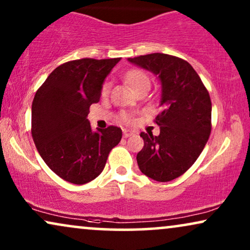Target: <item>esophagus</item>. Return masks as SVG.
<instances>
[{"label":"esophagus","instance_id":"esophagus-1","mask_svg":"<svg viewBox=\"0 0 250 250\" xmlns=\"http://www.w3.org/2000/svg\"><path fill=\"white\" fill-rule=\"evenodd\" d=\"M131 135H134V131L129 130V129H123V137L127 138V137H129V136H131Z\"/></svg>","mask_w":250,"mask_h":250}]
</instances>
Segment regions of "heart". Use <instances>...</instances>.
Wrapping results in <instances>:
<instances>
[{"label":"heart","mask_w":250,"mask_h":250,"mask_svg":"<svg viewBox=\"0 0 250 250\" xmlns=\"http://www.w3.org/2000/svg\"><path fill=\"white\" fill-rule=\"evenodd\" d=\"M125 81H127L128 83L131 85L134 90H136L137 87L142 86V85L150 84V78H148V76L145 74L144 71L138 70V69L128 71L127 74H125ZM108 92H109V83H105L103 85L102 94H103V96H107ZM122 120L125 122H127V123L131 121L130 116H128L127 114L122 115Z\"/></svg>","instance_id":"obj_1"}]
</instances>
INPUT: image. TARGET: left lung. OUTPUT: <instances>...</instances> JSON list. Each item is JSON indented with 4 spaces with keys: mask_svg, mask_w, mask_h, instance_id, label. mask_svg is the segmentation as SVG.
Wrapping results in <instances>:
<instances>
[{
    "mask_svg": "<svg viewBox=\"0 0 250 250\" xmlns=\"http://www.w3.org/2000/svg\"><path fill=\"white\" fill-rule=\"evenodd\" d=\"M151 71L162 84L156 123L160 134L141 132L144 146L137 153L141 172L159 182L172 181L190 168L211 132V99L200 76L185 60L162 53L129 58Z\"/></svg>",
    "mask_w": 250,
    "mask_h": 250,
    "instance_id": "obj_1",
    "label": "left lung"
}]
</instances>
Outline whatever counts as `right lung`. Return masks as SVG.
Wrapping results in <instances>:
<instances>
[{
    "label": "right lung",
    "instance_id": "obj_1",
    "mask_svg": "<svg viewBox=\"0 0 250 250\" xmlns=\"http://www.w3.org/2000/svg\"><path fill=\"white\" fill-rule=\"evenodd\" d=\"M120 58L81 59L59 65L37 91L32 103V137L43 162L75 185L103 172L122 130L114 125L93 131L90 106L99 102L105 78Z\"/></svg>",
    "mask_w": 250,
    "mask_h": 250
}]
</instances>
